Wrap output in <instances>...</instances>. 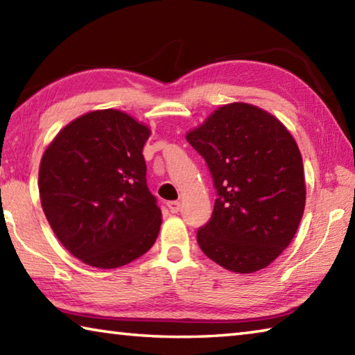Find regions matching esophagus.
I'll return each instance as SVG.
<instances>
[{
    "mask_svg": "<svg viewBox=\"0 0 355 355\" xmlns=\"http://www.w3.org/2000/svg\"><path fill=\"white\" fill-rule=\"evenodd\" d=\"M167 208H169V211L172 214H175L180 211V208H182V205H180V202L173 200V202H167Z\"/></svg>",
    "mask_w": 355,
    "mask_h": 355,
    "instance_id": "esophagus-1",
    "label": "esophagus"
}]
</instances>
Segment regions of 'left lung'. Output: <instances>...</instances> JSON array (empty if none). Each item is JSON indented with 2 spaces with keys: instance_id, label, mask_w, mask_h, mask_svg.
Masks as SVG:
<instances>
[{
  "instance_id": "obj_1",
  "label": "left lung",
  "mask_w": 355,
  "mask_h": 355,
  "mask_svg": "<svg viewBox=\"0 0 355 355\" xmlns=\"http://www.w3.org/2000/svg\"><path fill=\"white\" fill-rule=\"evenodd\" d=\"M186 139L205 158L218 191L211 219L197 232L202 252L238 274L266 268L291 243L305 208L294 137L272 114L235 101Z\"/></svg>"
}]
</instances>
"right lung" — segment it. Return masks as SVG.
<instances>
[{
	"mask_svg": "<svg viewBox=\"0 0 355 355\" xmlns=\"http://www.w3.org/2000/svg\"><path fill=\"white\" fill-rule=\"evenodd\" d=\"M152 131L119 110L83 114L59 131L39 167L40 203L59 241L89 266L146 254L161 227L142 148Z\"/></svg>",
	"mask_w": 355,
	"mask_h": 355,
	"instance_id": "add662e5",
	"label": "right lung"
}]
</instances>
